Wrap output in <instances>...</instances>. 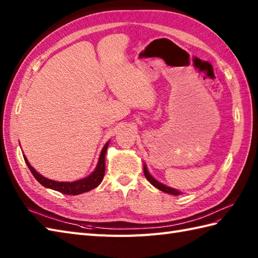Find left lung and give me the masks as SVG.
Masks as SVG:
<instances>
[{
    "label": "left lung",
    "mask_w": 258,
    "mask_h": 258,
    "mask_svg": "<svg viewBox=\"0 0 258 258\" xmlns=\"http://www.w3.org/2000/svg\"><path fill=\"white\" fill-rule=\"evenodd\" d=\"M143 167H144V175H145L146 179L149 180V182H150L153 186H155L156 188H158L160 190L164 191V193L172 194V195H179V194H182V191H180V190H177V189H175V188L169 187V186L164 185V184H162V183L158 182V180H156V179H155L154 177H153L152 175L150 174L149 169H147V167H146L145 164H144V166H143Z\"/></svg>",
    "instance_id": "obj_1"
}]
</instances>
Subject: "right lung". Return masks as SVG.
<instances>
[{
	"mask_svg": "<svg viewBox=\"0 0 258 258\" xmlns=\"http://www.w3.org/2000/svg\"><path fill=\"white\" fill-rule=\"evenodd\" d=\"M108 144H109V141L102 149L100 157H98L97 165L94 171H93L89 176L74 180V182H57V180L48 179L44 176H42L40 173H37L35 169L31 166V164L29 163V161H27L25 155H23V157L27 167H29L30 171L32 172L33 176L36 178L38 183L44 186V187L61 191V193L67 194V195H79L95 188L101 184L104 177V173H105V154H106Z\"/></svg>",
	"mask_w": 258,
	"mask_h": 258,
	"instance_id": "obj_1",
	"label": "right lung"
}]
</instances>
